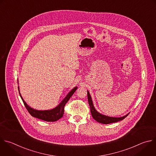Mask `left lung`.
Returning a JSON list of instances; mask_svg holds the SVG:
<instances>
[{
  "instance_id": "8db88e82",
  "label": "left lung",
  "mask_w": 156,
  "mask_h": 156,
  "mask_svg": "<svg viewBox=\"0 0 156 156\" xmlns=\"http://www.w3.org/2000/svg\"><path fill=\"white\" fill-rule=\"evenodd\" d=\"M87 99H88V102H89V105L90 106V113L92 115V118L97 122L101 123V124H108L110 123H113V122H116L119 121L123 120L125 118H126L129 114L120 118H114V117H110L107 116L106 115H103L98 113L95 108L94 107L93 105V102L92 100L91 96L87 90Z\"/></svg>"
}]
</instances>
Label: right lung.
Here are the masks:
<instances>
[{
  "label": "right lung",
  "mask_w": 156,
  "mask_h": 156,
  "mask_svg": "<svg viewBox=\"0 0 156 156\" xmlns=\"http://www.w3.org/2000/svg\"><path fill=\"white\" fill-rule=\"evenodd\" d=\"M77 87H74L72 89V90L67 95V96L64 98V100L59 103V104L55 108L49 110H37L35 109L32 108L30 107H29L27 103L25 102L24 99L23 98L20 92V89H19V86H18V90L20 95L21 96V98L24 103V106L27 110L28 112L30 114L31 116L33 117H35L36 118L43 120L44 121L47 122H55L61 118L64 113V107L67 102L69 101L70 98L72 97V95L74 94V92L76 91L77 89Z\"/></svg>",
  "instance_id": "obj_1"
}]
</instances>
